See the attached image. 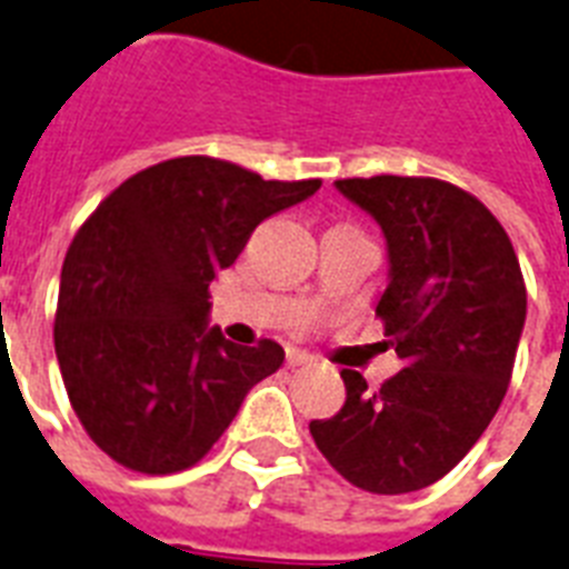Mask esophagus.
I'll list each match as a JSON object with an SVG mask.
<instances>
[{
  "label": "esophagus",
  "mask_w": 569,
  "mask_h": 569,
  "mask_svg": "<svg viewBox=\"0 0 569 569\" xmlns=\"http://www.w3.org/2000/svg\"><path fill=\"white\" fill-rule=\"evenodd\" d=\"M312 362H316V357H312V353H307V350H295V348L286 350V365H289V368H298V365H312Z\"/></svg>",
  "instance_id": "1"
}]
</instances>
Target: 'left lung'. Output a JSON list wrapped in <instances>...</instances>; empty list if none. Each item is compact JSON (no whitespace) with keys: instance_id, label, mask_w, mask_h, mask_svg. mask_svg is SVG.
<instances>
[{"instance_id":"left-lung-1","label":"left lung","mask_w":569,"mask_h":569,"mask_svg":"<svg viewBox=\"0 0 569 569\" xmlns=\"http://www.w3.org/2000/svg\"><path fill=\"white\" fill-rule=\"evenodd\" d=\"M336 187L386 233L391 280L377 318L406 368L380 389L345 368V406L309 432L362 491H420L468 456L509 391L523 271L497 216L456 183L373 174Z\"/></svg>"}]
</instances>
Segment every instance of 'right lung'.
<instances>
[{"label":"right lung","mask_w":569,"mask_h":569,"mask_svg":"<svg viewBox=\"0 0 569 569\" xmlns=\"http://www.w3.org/2000/svg\"><path fill=\"white\" fill-rule=\"evenodd\" d=\"M318 187L172 157L119 183L78 228L60 271L54 353L81 427L117 465L149 477L192 468L283 365L277 341L239 348L207 327L210 283L262 219Z\"/></svg>","instance_id":"1"}]
</instances>
